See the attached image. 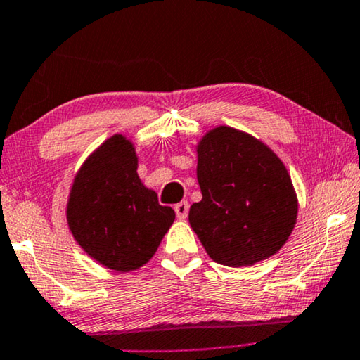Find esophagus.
Listing matches in <instances>:
<instances>
[{
    "label": "esophagus",
    "instance_id": "34e87169",
    "mask_svg": "<svg viewBox=\"0 0 360 360\" xmlns=\"http://www.w3.org/2000/svg\"><path fill=\"white\" fill-rule=\"evenodd\" d=\"M188 210H190V206L186 201H181V202H179V205H175L176 217H180V219H185L186 216H188Z\"/></svg>",
    "mask_w": 360,
    "mask_h": 360
}]
</instances>
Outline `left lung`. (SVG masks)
I'll use <instances>...</instances> for the list:
<instances>
[{"label":"left lung","instance_id":"left-lung-1","mask_svg":"<svg viewBox=\"0 0 360 360\" xmlns=\"http://www.w3.org/2000/svg\"><path fill=\"white\" fill-rule=\"evenodd\" d=\"M196 175L202 200L190 207V226L216 263L250 266L288 240L297 198L268 146L238 129L214 128L198 144Z\"/></svg>","mask_w":360,"mask_h":360}]
</instances>
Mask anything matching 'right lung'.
Wrapping results in <instances>:
<instances>
[{"mask_svg": "<svg viewBox=\"0 0 360 360\" xmlns=\"http://www.w3.org/2000/svg\"><path fill=\"white\" fill-rule=\"evenodd\" d=\"M133 144L107 139L77 172L68 201V224L84 252L103 266L133 271L148 263L175 219L136 174Z\"/></svg>", "mask_w": 360, "mask_h": 360, "instance_id": "1", "label": "right lung"}]
</instances>
